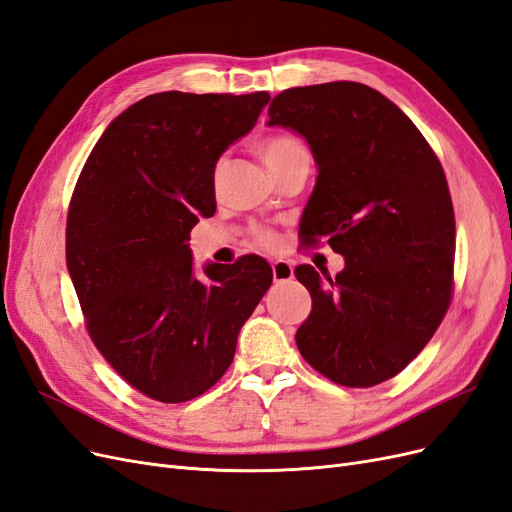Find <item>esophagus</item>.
Segmentation results:
<instances>
[{
	"instance_id": "obj_1",
	"label": "esophagus",
	"mask_w": 512,
	"mask_h": 512,
	"mask_svg": "<svg viewBox=\"0 0 512 512\" xmlns=\"http://www.w3.org/2000/svg\"><path fill=\"white\" fill-rule=\"evenodd\" d=\"M271 269H273V280L280 284V282H288L292 280L294 269L288 260H273L271 262Z\"/></svg>"
}]
</instances>
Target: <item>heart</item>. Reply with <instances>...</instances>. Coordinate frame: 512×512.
I'll return each instance as SVG.
<instances>
[{
  "label": "heart",
  "instance_id": "heart-1",
  "mask_svg": "<svg viewBox=\"0 0 512 512\" xmlns=\"http://www.w3.org/2000/svg\"><path fill=\"white\" fill-rule=\"evenodd\" d=\"M258 153H260L262 162L267 164V168L271 170V173H275L277 168L284 166L292 158L305 156L307 149L303 147V143L299 141L297 136H292V134H271L267 138H262V141L258 143ZM256 239H258L260 245H267V247H273L277 243V237L273 235L271 230H258L256 232Z\"/></svg>",
  "mask_w": 512,
  "mask_h": 512
}]
</instances>
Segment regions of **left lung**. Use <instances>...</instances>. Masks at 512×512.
<instances>
[{
  "label": "left lung",
  "instance_id": "left-lung-1",
  "mask_svg": "<svg viewBox=\"0 0 512 512\" xmlns=\"http://www.w3.org/2000/svg\"><path fill=\"white\" fill-rule=\"evenodd\" d=\"M267 126L301 134L318 166L299 235L346 260L335 277L294 269L312 294L299 352L342 386L389 380L451 305L455 213L442 164L408 115L363 83L286 89Z\"/></svg>",
  "mask_w": 512,
  "mask_h": 512
}]
</instances>
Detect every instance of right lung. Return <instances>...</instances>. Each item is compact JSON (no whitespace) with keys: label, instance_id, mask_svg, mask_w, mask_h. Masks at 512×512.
<instances>
[{"label":"right lung","instance_id":"1","mask_svg":"<svg viewBox=\"0 0 512 512\" xmlns=\"http://www.w3.org/2000/svg\"><path fill=\"white\" fill-rule=\"evenodd\" d=\"M271 96L162 91L115 117L70 200L66 262L89 337L143 395L181 404L218 382L273 282L269 262L194 275L190 232L215 213L213 173Z\"/></svg>","mask_w":512,"mask_h":512}]
</instances>
